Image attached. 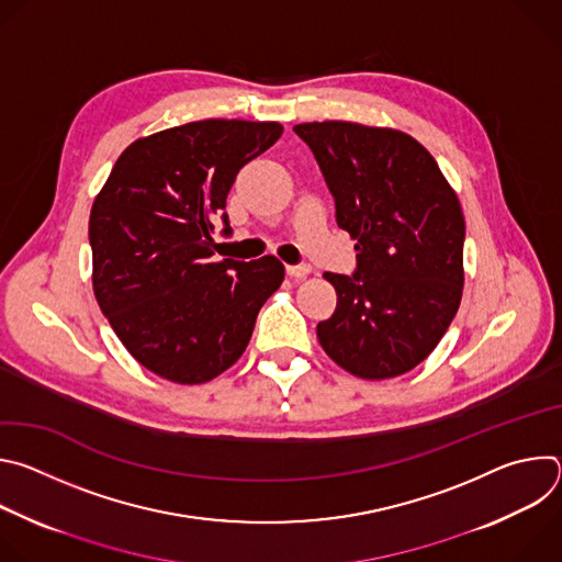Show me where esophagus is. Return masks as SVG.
<instances>
[{"label": "esophagus", "instance_id": "obj_1", "mask_svg": "<svg viewBox=\"0 0 562 562\" xmlns=\"http://www.w3.org/2000/svg\"><path fill=\"white\" fill-rule=\"evenodd\" d=\"M311 273V267L308 265H289L286 267V276L293 278V280H302Z\"/></svg>", "mask_w": 562, "mask_h": 562}]
</instances>
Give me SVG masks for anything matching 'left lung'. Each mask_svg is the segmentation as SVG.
I'll return each mask as SVG.
<instances>
[{
    "instance_id": "obj_1",
    "label": "left lung",
    "mask_w": 562,
    "mask_h": 562,
    "mask_svg": "<svg viewBox=\"0 0 562 562\" xmlns=\"http://www.w3.org/2000/svg\"><path fill=\"white\" fill-rule=\"evenodd\" d=\"M356 245L351 276L325 273L338 304L317 325L327 356L364 380L412 371L462 297L464 217L431 153L412 135L353 122L293 126Z\"/></svg>"
}]
</instances>
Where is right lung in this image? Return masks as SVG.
Listing matches in <instances>:
<instances>
[{
	"label": "right lung",
	"mask_w": 562,
	"mask_h": 562,
	"mask_svg": "<svg viewBox=\"0 0 562 562\" xmlns=\"http://www.w3.org/2000/svg\"><path fill=\"white\" fill-rule=\"evenodd\" d=\"M278 122L202 120L133 142L93 202V291L128 353L148 371L200 384L245 353L262 304L284 280L278 258L215 262L231 233L226 195L278 142Z\"/></svg>",
	"instance_id": "obj_1"
}]
</instances>
